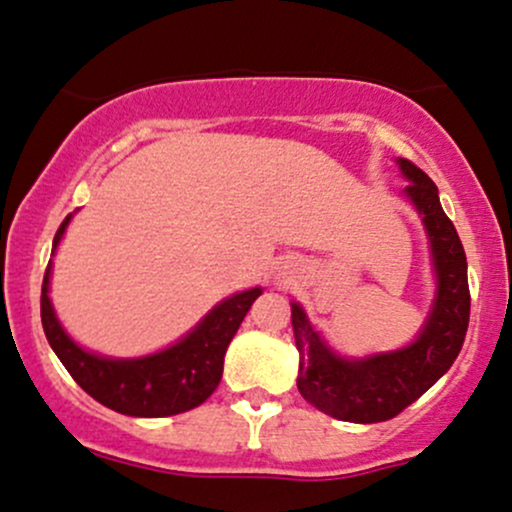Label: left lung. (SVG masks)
Returning a JSON list of instances; mask_svg holds the SVG:
<instances>
[{
	"label": "left lung",
	"mask_w": 512,
	"mask_h": 512,
	"mask_svg": "<svg viewBox=\"0 0 512 512\" xmlns=\"http://www.w3.org/2000/svg\"><path fill=\"white\" fill-rule=\"evenodd\" d=\"M407 177L405 196L422 215L431 242L436 299L424 328L412 345L395 352L345 359L335 354L292 302V328L299 359L297 388L316 410L354 424L388 422L422 398L453 366L470 323L467 258L455 225L443 213L438 189L429 174L410 160H398Z\"/></svg>",
	"instance_id": "1"
}]
</instances>
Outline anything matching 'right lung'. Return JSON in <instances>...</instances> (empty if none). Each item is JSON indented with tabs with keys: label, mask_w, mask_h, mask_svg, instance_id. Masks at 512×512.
Returning <instances> with one entry per match:
<instances>
[{
	"label": "right lung",
	"mask_w": 512,
	"mask_h": 512,
	"mask_svg": "<svg viewBox=\"0 0 512 512\" xmlns=\"http://www.w3.org/2000/svg\"><path fill=\"white\" fill-rule=\"evenodd\" d=\"M69 220L71 215H66L59 225L52 249H57ZM50 273L52 261L45 270L40 297V316L47 342L71 378L90 398L129 417H172L206 402L222 378L227 345L242 326L246 311L263 292L261 287H254L225 299L189 335L158 354L138 359H110L78 347L59 326L47 294Z\"/></svg>",
	"instance_id": "obj_1"
}]
</instances>
